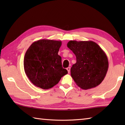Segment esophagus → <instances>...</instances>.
<instances>
[{"label":"esophagus","instance_id":"34e87169","mask_svg":"<svg viewBox=\"0 0 125 125\" xmlns=\"http://www.w3.org/2000/svg\"><path fill=\"white\" fill-rule=\"evenodd\" d=\"M67 70H68V73H70V67L67 68Z\"/></svg>","mask_w":125,"mask_h":125}]
</instances>
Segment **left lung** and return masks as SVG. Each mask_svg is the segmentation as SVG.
<instances>
[{
  "label": "left lung",
  "mask_w": 125,
  "mask_h": 125,
  "mask_svg": "<svg viewBox=\"0 0 125 125\" xmlns=\"http://www.w3.org/2000/svg\"><path fill=\"white\" fill-rule=\"evenodd\" d=\"M67 47L76 55L77 62L71 68V76L84 90L99 85L106 75L108 62L100 46L92 41H70Z\"/></svg>",
  "instance_id": "8db88e82"
}]
</instances>
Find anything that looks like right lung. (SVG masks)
<instances>
[{
	"mask_svg": "<svg viewBox=\"0 0 125 125\" xmlns=\"http://www.w3.org/2000/svg\"><path fill=\"white\" fill-rule=\"evenodd\" d=\"M61 41L42 39L28 48L23 60L26 75L34 85L44 90L56 85L68 71L63 68L58 55Z\"/></svg>",
	"mask_w": 125,
	"mask_h": 125,
	"instance_id": "obj_1",
	"label": "right lung"
}]
</instances>
